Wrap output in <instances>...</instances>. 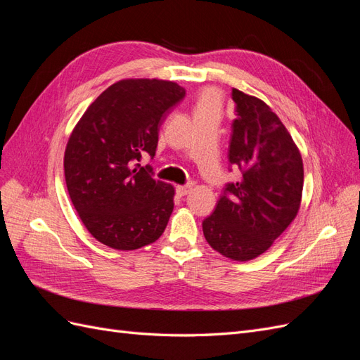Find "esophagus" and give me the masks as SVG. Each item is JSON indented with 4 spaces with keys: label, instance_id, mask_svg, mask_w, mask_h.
I'll list each match as a JSON object with an SVG mask.
<instances>
[{
    "label": "esophagus",
    "instance_id": "1",
    "mask_svg": "<svg viewBox=\"0 0 360 360\" xmlns=\"http://www.w3.org/2000/svg\"><path fill=\"white\" fill-rule=\"evenodd\" d=\"M191 191H192L191 184H184V186H177L176 188V192H177L179 197H184V195H188Z\"/></svg>",
    "mask_w": 360,
    "mask_h": 360
}]
</instances>
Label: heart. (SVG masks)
<instances>
[{
	"instance_id": "heart-1",
	"label": "heart",
	"mask_w": 360,
	"mask_h": 360,
	"mask_svg": "<svg viewBox=\"0 0 360 360\" xmlns=\"http://www.w3.org/2000/svg\"><path fill=\"white\" fill-rule=\"evenodd\" d=\"M221 106V94L214 89L204 90L197 102V110L195 112H209V111H219Z\"/></svg>"
}]
</instances>
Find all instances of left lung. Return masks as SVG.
Segmentation results:
<instances>
[{
	"instance_id": "1",
	"label": "left lung",
	"mask_w": 360,
	"mask_h": 360,
	"mask_svg": "<svg viewBox=\"0 0 360 360\" xmlns=\"http://www.w3.org/2000/svg\"><path fill=\"white\" fill-rule=\"evenodd\" d=\"M236 118L228 160L242 180L225 184L202 221L209 245L226 258L252 259L274 245L296 217L303 189L300 151L279 117L254 96L233 89Z\"/></svg>"
}]
</instances>
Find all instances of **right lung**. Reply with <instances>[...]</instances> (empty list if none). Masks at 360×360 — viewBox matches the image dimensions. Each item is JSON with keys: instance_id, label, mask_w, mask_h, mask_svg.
<instances>
[{"instance_id": "right-lung-1", "label": "right lung", "mask_w": 360, "mask_h": 360, "mask_svg": "<svg viewBox=\"0 0 360 360\" xmlns=\"http://www.w3.org/2000/svg\"><path fill=\"white\" fill-rule=\"evenodd\" d=\"M186 96L160 79H123L97 97L75 126L64 177L82 224L101 243L134 250L156 242L174 209V188L153 179L159 127Z\"/></svg>"}]
</instances>
